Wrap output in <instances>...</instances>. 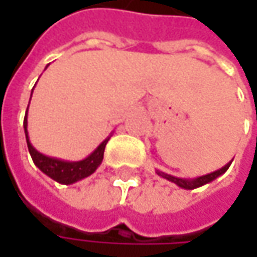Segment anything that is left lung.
I'll return each instance as SVG.
<instances>
[{
    "mask_svg": "<svg viewBox=\"0 0 257 257\" xmlns=\"http://www.w3.org/2000/svg\"><path fill=\"white\" fill-rule=\"evenodd\" d=\"M229 166L230 163L226 164L224 167H222L220 170H217V172H213L210 174H206V176H202V177H197V179H194V180H184V179H177V177H173L170 174H166L163 172H157L164 179H167V180H170V182L176 183L177 186H180L183 189H189V190H192V189H196V187H200L203 184H206V183H210L212 180H214L217 176H220L223 173L226 172L227 169H229Z\"/></svg>",
    "mask_w": 257,
    "mask_h": 257,
    "instance_id": "1",
    "label": "left lung"
}]
</instances>
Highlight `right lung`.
Returning a JSON list of instances; mask_svg holds the SVG:
<instances>
[{
    "mask_svg": "<svg viewBox=\"0 0 257 257\" xmlns=\"http://www.w3.org/2000/svg\"><path fill=\"white\" fill-rule=\"evenodd\" d=\"M24 130L25 137H27V146H28V150H30V154L33 157V162L35 163V166L41 172L45 173L47 176L54 179L55 182L63 183V184L78 182V180L84 179L87 176L93 174L97 170V167L103 162L104 149H105V144L108 142V139H105L103 143L100 144L93 153L84 160L70 163V162H63V160L47 157L44 154L38 153L31 146L30 140H28V133H27V114L24 117Z\"/></svg>",
    "mask_w": 257,
    "mask_h": 257,
    "instance_id": "obj_1",
    "label": "right lung"
}]
</instances>
